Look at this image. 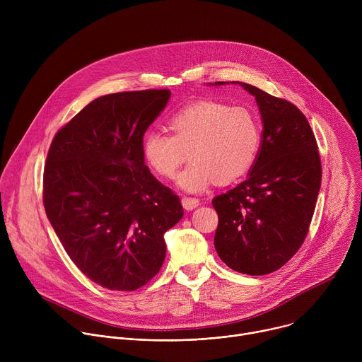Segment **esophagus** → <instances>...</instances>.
Returning <instances> with one entry per match:
<instances>
[{"mask_svg":"<svg viewBox=\"0 0 362 362\" xmlns=\"http://www.w3.org/2000/svg\"><path fill=\"white\" fill-rule=\"evenodd\" d=\"M199 203H200V200H199L197 197L185 196V197L182 199V204H183V208H185L186 211H193L194 208H197Z\"/></svg>","mask_w":362,"mask_h":362,"instance_id":"esophagus-1","label":"esophagus"}]
</instances>
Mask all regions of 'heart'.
<instances>
[{"instance_id": "heart-1", "label": "heart", "mask_w": 362, "mask_h": 362, "mask_svg": "<svg viewBox=\"0 0 362 362\" xmlns=\"http://www.w3.org/2000/svg\"><path fill=\"white\" fill-rule=\"evenodd\" d=\"M173 134L148 130L143 137V154L159 176L172 179L187 192H203L214 182L230 183L246 175L259 156L262 126L250 109L229 107L218 101H199L172 116Z\"/></svg>"}]
</instances>
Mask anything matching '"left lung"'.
Masks as SVG:
<instances>
[{
  "label": "left lung",
  "instance_id": "1",
  "mask_svg": "<svg viewBox=\"0 0 362 362\" xmlns=\"http://www.w3.org/2000/svg\"><path fill=\"white\" fill-rule=\"evenodd\" d=\"M238 84L259 106L262 146L247 179L212 200L219 216L215 247L230 269L267 275L284 267L308 235L321 187V159L315 134L295 105Z\"/></svg>",
  "mask_w": 362,
  "mask_h": 362
}]
</instances>
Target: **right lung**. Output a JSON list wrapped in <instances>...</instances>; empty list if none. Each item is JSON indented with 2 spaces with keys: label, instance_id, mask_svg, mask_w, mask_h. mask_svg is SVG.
I'll list each match as a JSON object with an SVG mask.
<instances>
[{
  "label": "right lung",
  "instance_id": "add662e5",
  "mask_svg": "<svg viewBox=\"0 0 362 362\" xmlns=\"http://www.w3.org/2000/svg\"><path fill=\"white\" fill-rule=\"evenodd\" d=\"M170 90L98 97L51 141L47 218L76 267L97 285L136 291L165 261V233L183 216L177 194L144 165L143 136Z\"/></svg>",
  "mask_w": 362,
  "mask_h": 362
}]
</instances>
